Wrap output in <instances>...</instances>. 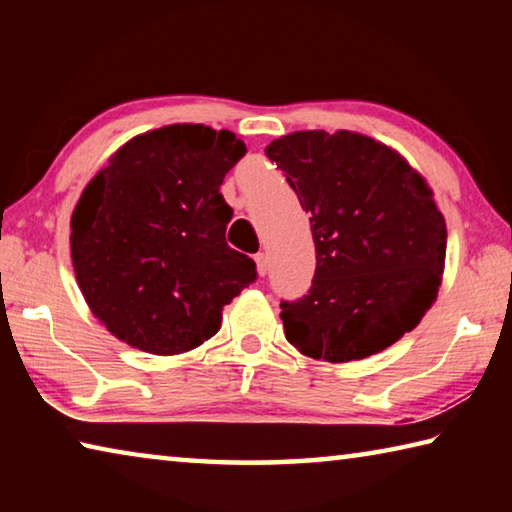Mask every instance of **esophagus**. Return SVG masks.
Here are the masks:
<instances>
[{"mask_svg": "<svg viewBox=\"0 0 512 512\" xmlns=\"http://www.w3.org/2000/svg\"><path fill=\"white\" fill-rule=\"evenodd\" d=\"M255 262H257V273L264 277L266 271H268V257L264 253H257L255 255Z\"/></svg>", "mask_w": 512, "mask_h": 512, "instance_id": "1", "label": "esophagus"}]
</instances>
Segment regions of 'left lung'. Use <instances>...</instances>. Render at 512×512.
<instances>
[{
  "label": "left lung",
  "mask_w": 512,
  "mask_h": 512,
  "mask_svg": "<svg viewBox=\"0 0 512 512\" xmlns=\"http://www.w3.org/2000/svg\"><path fill=\"white\" fill-rule=\"evenodd\" d=\"M309 212L316 273L282 302L287 341L311 359L359 361L420 323L443 282L447 228L418 171L354 131H296L266 146Z\"/></svg>",
  "instance_id": "left-lung-1"
}]
</instances>
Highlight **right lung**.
<instances>
[{"mask_svg": "<svg viewBox=\"0 0 512 512\" xmlns=\"http://www.w3.org/2000/svg\"><path fill=\"white\" fill-rule=\"evenodd\" d=\"M246 155L232 131L171 124L110 155L72 212V266L94 316L142 352L171 357L212 339L257 266L225 244L221 183Z\"/></svg>", "mask_w": 512, "mask_h": 512, "instance_id": "obj_1", "label": "right lung"}]
</instances>
